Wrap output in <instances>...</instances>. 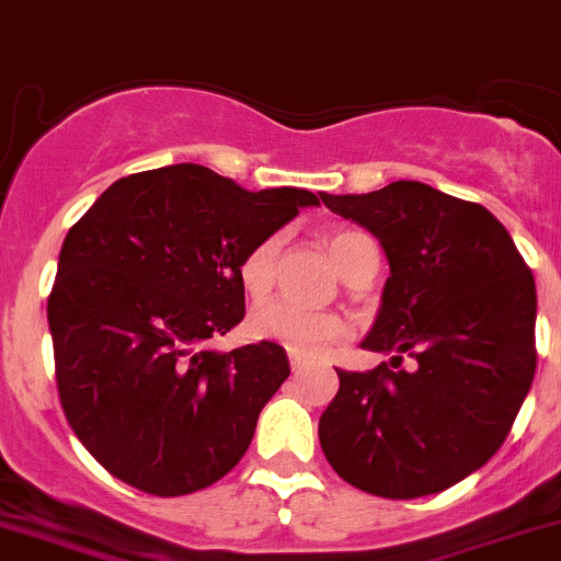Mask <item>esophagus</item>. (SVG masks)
Returning <instances> with one entry per match:
<instances>
[{"label": "esophagus", "mask_w": 561, "mask_h": 561, "mask_svg": "<svg viewBox=\"0 0 561 561\" xmlns=\"http://www.w3.org/2000/svg\"><path fill=\"white\" fill-rule=\"evenodd\" d=\"M287 357H290V368L296 370V374L307 365V357H301V354H296V352H290V354H287Z\"/></svg>", "instance_id": "obj_1"}]
</instances>
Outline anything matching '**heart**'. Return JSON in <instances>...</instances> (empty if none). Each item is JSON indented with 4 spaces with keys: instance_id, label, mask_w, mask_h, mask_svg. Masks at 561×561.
Wrapping results in <instances>:
<instances>
[{
    "instance_id": "b5f03b06",
    "label": "heart",
    "mask_w": 561,
    "mask_h": 561,
    "mask_svg": "<svg viewBox=\"0 0 561 561\" xmlns=\"http://www.w3.org/2000/svg\"><path fill=\"white\" fill-rule=\"evenodd\" d=\"M370 243L374 240L365 232H359V229H332L327 234V245L332 251L337 268L343 271V276L348 274V268L357 263V256ZM279 249L282 238L279 234H271V238H263L260 243L251 245L243 260H240V285H243V290L251 298H265L271 287H274ZM249 332L256 340H271V343L285 345L287 352L310 357V354H321L332 343H340L345 332H348V327L334 312L307 310V307L276 298V301H265V305H260L251 312Z\"/></svg>"
}]
</instances>
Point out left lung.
<instances>
[{"label":"left lung","mask_w":561,"mask_h":561,"mask_svg":"<svg viewBox=\"0 0 561 561\" xmlns=\"http://www.w3.org/2000/svg\"><path fill=\"white\" fill-rule=\"evenodd\" d=\"M321 198L385 249L390 276L363 348L392 354L365 374L337 370L318 423L323 454L340 479L381 499L448 490L504 446L531 387V271L490 209L423 182Z\"/></svg>","instance_id":"left-lung-1"}]
</instances>
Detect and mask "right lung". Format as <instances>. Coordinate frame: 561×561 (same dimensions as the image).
Masks as SVG:
<instances>
[{
	"mask_svg": "<svg viewBox=\"0 0 561 561\" xmlns=\"http://www.w3.org/2000/svg\"><path fill=\"white\" fill-rule=\"evenodd\" d=\"M312 204L180 162L113 182L68 229L46 305L57 392L115 479L171 499L240 462L290 363L268 340L218 354L209 337L243 321L245 251Z\"/></svg>",
	"mask_w": 561,
	"mask_h": 561,
	"instance_id": "right-lung-1",
	"label": "right lung"
}]
</instances>
